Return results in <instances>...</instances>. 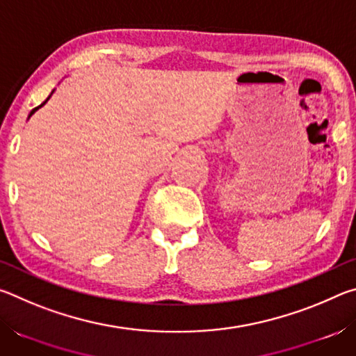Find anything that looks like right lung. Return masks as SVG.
I'll return each instance as SVG.
<instances>
[{
    "mask_svg": "<svg viewBox=\"0 0 356 356\" xmlns=\"http://www.w3.org/2000/svg\"><path fill=\"white\" fill-rule=\"evenodd\" d=\"M48 99H50V97H48ZM48 99H47V100H48ZM47 100H45V102H44V104H42V105H39V106H35V108H34V110H33V111H31V113H29V116H33V114H34V111H38V110H39V108H40V106H44V105H45V104H47Z\"/></svg>",
    "mask_w": 356,
    "mask_h": 356,
    "instance_id": "obj_1",
    "label": "right lung"
}]
</instances>
